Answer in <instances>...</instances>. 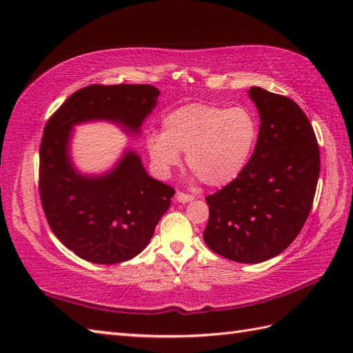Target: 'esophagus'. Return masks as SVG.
Wrapping results in <instances>:
<instances>
[{"label":"esophagus","mask_w":353,"mask_h":353,"mask_svg":"<svg viewBox=\"0 0 353 353\" xmlns=\"http://www.w3.org/2000/svg\"><path fill=\"white\" fill-rule=\"evenodd\" d=\"M176 200L179 203H188V201H192L194 197L190 196V194H185V192H177L176 194Z\"/></svg>","instance_id":"esophagus-1"}]
</instances>
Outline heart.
I'll list each match as a JSON object with an SVG mask.
<instances>
[{
    "label": "heart",
    "instance_id": "heart-1",
    "mask_svg": "<svg viewBox=\"0 0 353 353\" xmlns=\"http://www.w3.org/2000/svg\"><path fill=\"white\" fill-rule=\"evenodd\" d=\"M162 127V132L147 134V152L154 168L167 176L181 163V153H186L188 167L214 188L226 186L241 174L259 133L249 109L206 103L171 110L163 117Z\"/></svg>",
    "mask_w": 353,
    "mask_h": 353
}]
</instances>
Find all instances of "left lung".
<instances>
[{"instance_id": "obj_1", "label": "left lung", "mask_w": 353, "mask_h": 353, "mask_svg": "<svg viewBox=\"0 0 353 353\" xmlns=\"http://www.w3.org/2000/svg\"><path fill=\"white\" fill-rule=\"evenodd\" d=\"M259 114L256 147L234 182L208 196L203 239L220 256L259 264L282 253L308 219L320 176L310 119L288 97L252 86Z\"/></svg>"}]
</instances>
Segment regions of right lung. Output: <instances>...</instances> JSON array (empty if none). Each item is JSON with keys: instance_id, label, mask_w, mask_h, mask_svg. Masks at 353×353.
<instances>
[{"instance_id": "add662e5", "label": "right lung", "mask_w": 353, "mask_h": 353, "mask_svg": "<svg viewBox=\"0 0 353 353\" xmlns=\"http://www.w3.org/2000/svg\"><path fill=\"white\" fill-rule=\"evenodd\" d=\"M150 85H92L79 89L45 125L39 152V194L59 241L94 264H118L145 249L168 211L174 190L150 177L141 156L125 147L101 174H86L71 157L74 127L109 121L127 134L141 127L157 104Z\"/></svg>"}]
</instances>
